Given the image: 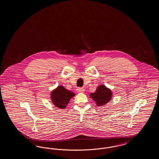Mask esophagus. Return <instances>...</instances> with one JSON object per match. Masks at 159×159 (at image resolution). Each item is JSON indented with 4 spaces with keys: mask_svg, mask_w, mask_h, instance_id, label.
I'll list each match as a JSON object with an SVG mask.
<instances>
[{
    "mask_svg": "<svg viewBox=\"0 0 159 159\" xmlns=\"http://www.w3.org/2000/svg\"><path fill=\"white\" fill-rule=\"evenodd\" d=\"M76 91L77 92H81V93H83L84 92V89H83L82 88H78Z\"/></svg>",
    "mask_w": 159,
    "mask_h": 159,
    "instance_id": "obj_1",
    "label": "esophagus"
}]
</instances>
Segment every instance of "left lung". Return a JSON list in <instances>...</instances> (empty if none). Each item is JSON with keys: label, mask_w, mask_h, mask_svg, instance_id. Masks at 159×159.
Masks as SVG:
<instances>
[{"label": "left lung", "mask_w": 159, "mask_h": 159, "mask_svg": "<svg viewBox=\"0 0 159 159\" xmlns=\"http://www.w3.org/2000/svg\"><path fill=\"white\" fill-rule=\"evenodd\" d=\"M90 96L95 101L97 106H103L111 100L112 92L106 86L101 84L94 93H91Z\"/></svg>", "instance_id": "obj_1"}]
</instances>
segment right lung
Listing matches in <instances>:
<instances>
[{
	"label": "right lung",
	"instance_id": "1",
	"mask_svg": "<svg viewBox=\"0 0 159 159\" xmlns=\"http://www.w3.org/2000/svg\"><path fill=\"white\" fill-rule=\"evenodd\" d=\"M51 98L52 102L57 107L64 109L68 104L69 101L75 94L66 89L63 86H59L51 92Z\"/></svg>",
	"mask_w": 159,
	"mask_h": 159
}]
</instances>
